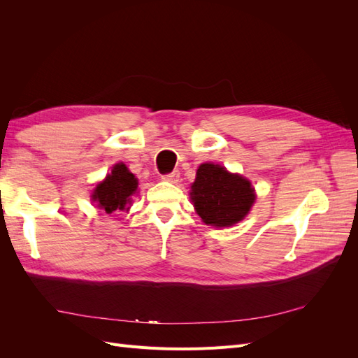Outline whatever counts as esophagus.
Here are the masks:
<instances>
[{"instance_id": "34e87169", "label": "esophagus", "mask_w": 358, "mask_h": 358, "mask_svg": "<svg viewBox=\"0 0 358 358\" xmlns=\"http://www.w3.org/2000/svg\"><path fill=\"white\" fill-rule=\"evenodd\" d=\"M179 176H180L179 170H173L171 173H169V175H164V176H162V180H167V182L176 183V182L179 180Z\"/></svg>"}]
</instances>
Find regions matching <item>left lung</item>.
I'll use <instances>...</instances> for the list:
<instances>
[{
    "mask_svg": "<svg viewBox=\"0 0 358 358\" xmlns=\"http://www.w3.org/2000/svg\"><path fill=\"white\" fill-rule=\"evenodd\" d=\"M191 189V200L200 218L215 227L242 221L255 200L251 182L212 162L199 167Z\"/></svg>",
    "mask_w": 358,
    "mask_h": 358,
    "instance_id": "left-lung-1",
    "label": "left lung"
}]
</instances>
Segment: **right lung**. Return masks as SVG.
Wrapping results in <instances>:
<instances>
[{
    "instance_id": "1",
    "label": "right lung",
    "mask_w": 358,
    "mask_h": 358,
    "mask_svg": "<svg viewBox=\"0 0 358 358\" xmlns=\"http://www.w3.org/2000/svg\"><path fill=\"white\" fill-rule=\"evenodd\" d=\"M137 189V179L129 171L125 164L119 162L112 170L110 175L96 185L94 191V201L106 213H112L115 210H124L127 204L131 201L134 191Z\"/></svg>"
}]
</instances>
